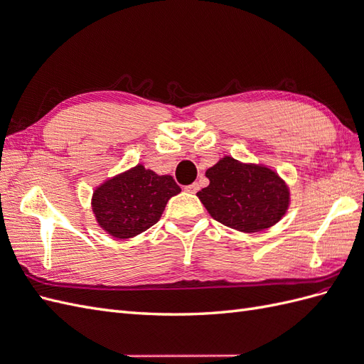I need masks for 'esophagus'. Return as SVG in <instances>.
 Listing matches in <instances>:
<instances>
[{
    "mask_svg": "<svg viewBox=\"0 0 364 364\" xmlns=\"http://www.w3.org/2000/svg\"><path fill=\"white\" fill-rule=\"evenodd\" d=\"M199 188H200L199 183L194 182V183H191V185H186V186H185V191H186V193H191V194H194V193L199 191Z\"/></svg>",
    "mask_w": 364,
    "mask_h": 364,
    "instance_id": "esophagus-1",
    "label": "esophagus"
}]
</instances>
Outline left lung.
I'll return each mask as SVG.
<instances>
[{"label":"left lung","instance_id":"left-lung-1","mask_svg":"<svg viewBox=\"0 0 364 364\" xmlns=\"http://www.w3.org/2000/svg\"><path fill=\"white\" fill-rule=\"evenodd\" d=\"M209 185L197 193L211 217L241 232H258L278 223L289 208V188L261 165L220 159L206 170Z\"/></svg>","mask_w":364,"mask_h":364}]
</instances>
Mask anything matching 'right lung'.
<instances>
[{"label":"right lung","instance_id":"obj_1","mask_svg":"<svg viewBox=\"0 0 364 364\" xmlns=\"http://www.w3.org/2000/svg\"><path fill=\"white\" fill-rule=\"evenodd\" d=\"M181 186L171 176L136 165L98 186L92 196V209L98 225L115 238H132L158 223L170 197Z\"/></svg>","mask_w":364,"mask_h":364}]
</instances>
